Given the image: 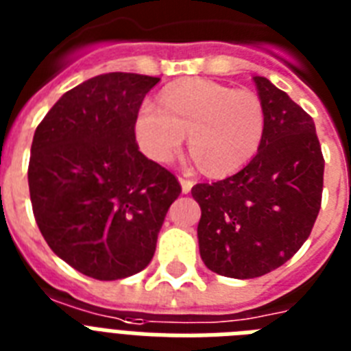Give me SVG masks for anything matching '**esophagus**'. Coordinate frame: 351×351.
Masks as SVG:
<instances>
[{"label": "esophagus", "instance_id": "esophagus-1", "mask_svg": "<svg viewBox=\"0 0 351 351\" xmlns=\"http://www.w3.org/2000/svg\"><path fill=\"white\" fill-rule=\"evenodd\" d=\"M180 186H182V193H189L191 191V187H193V182L191 180H187V178H180Z\"/></svg>", "mask_w": 351, "mask_h": 351}]
</instances>
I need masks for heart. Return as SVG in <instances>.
Instances as JSON below:
<instances>
[{
	"label": "heart",
	"instance_id": "b5f03b06",
	"mask_svg": "<svg viewBox=\"0 0 351 351\" xmlns=\"http://www.w3.org/2000/svg\"><path fill=\"white\" fill-rule=\"evenodd\" d=\"M160 106L143 101L134 120L138 147L153 162H169L186 132L193 156L211 175L239 171L261 147L266 117L253 93L198 78L162 90Z\"/></svg>",
	"mask_w": 351,
	"mask_h": 351
}]
</instances>
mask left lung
<instances>
[{"label":"left lung","instance_id":"8db88e82","mask_svg":"<svg viewBox=\"0 0 351 351\" xmlns=\"http://www.w3.org/2000/svg\"><path fill=\"white\" fill-rule=\"evenodd\" d=\"M253 82L266 117L261 147L234 175L191 189L202 211L200 256L231 278L282 266L310 237L321 209L324 158L315 123L269 80Z\"/></svg>","mask_w":351,"mask_h":351}]
</instances>
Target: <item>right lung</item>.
<instances>
[{"mask_svg":"<svg viewBox=\"0 0 351 351\" xmlns=\"http://www.w3.org/2000/svg\"><path fill=\"white\" fill-rule=\"evenodd\" d=\"M160 78L100 74L67 90L32 138L29 189L43 239L98 280L147 267L180 184L138 151L134 120Z\"/></svg>","mask_w":351,"mask_h":351,"instance_id":"obj_1","label":"right lung"}]
</instances>
